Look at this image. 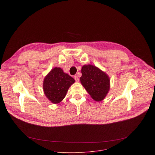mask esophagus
<instances>
[{
	"mask_svg": "<svg viewBox=\"0 0 155 155\" xmlns=\"http://www.w3.org/2000/svg\"><path fill=\"white\" fill-rule=\"evenodd\" d=\"M74 79H75V80L77 82H78V81H79V78H78V76H77V75L74 76Z\"/></svg>",
	"mask_w": 155,
	"mask_h": 155,
	"instance_id": "esophagus-1",
	"label": "esophagus"
}]
</instances>
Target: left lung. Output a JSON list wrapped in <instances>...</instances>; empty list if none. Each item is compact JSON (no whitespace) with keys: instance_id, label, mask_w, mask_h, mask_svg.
Segmentation results:
<instances>
[{"instance_id":"8db88e82","label":"left lung","mask_w":155,"mask_h":155,"mask_svg":"<svg viewBox=\"0 0 155 155\" xmlns=\"http://www.w3.org/2000/svg\"><path fill=\"white\" fill-rule=\"evenodd\" d=\"M81 74L80 81L91 97L96 101L103 100L110 89L108 75L92 65H83Z\"/></svg>"}]
</instances>
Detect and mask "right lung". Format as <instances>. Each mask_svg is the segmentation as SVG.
Instances as JSON below:
<instances>
[{
	"label": "right lung",
	"mask_w": 155,
	"mask_h": 155,
	"mask_svg": "<svg viewBox=\"0 0 155 155\" xmlns=\"http://www.w3.org/2000/svg\"><path fill=\"white\" fill-rule=\"evenodd\" d=\"M75 82L69 75L59 68L53 69L43 81V91L47 97L53 104H58L65 97L69 87Z\"/></svg>",
	"instance_id": "add662e5"
}]
</instances>
